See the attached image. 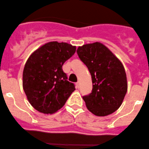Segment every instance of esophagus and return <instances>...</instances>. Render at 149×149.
I'll list each match as a JSON object with an SVG mask.
<instances>
[{
	"mask_svg": "<svg viewBox=\"0 0 149 149\" xmlns=\"http://www.w3.org/2000/svg\"><path fill=\"white\" fill-rule=\"evenodd\" d=\"M76 86H77V88H79V87H80V82L77 81V82L76 83Z\"/></svg>",
	"mask_w": 149,
	"mask_h": 149,
	"instance_id": "1",
	"label": "esophagus"
}]
</instances>
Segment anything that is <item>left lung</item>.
Instances as JSON below:
<instances>
[{"label":"left lung","instance_id":"1","mask_svg":"<svg viewBox=\"0 0 149 149\" xmlns=\"http://www.w3.org/2000/svg\"><path fill=\"white\" fill-rule=\"evenodd\" d=\"M77 53L92 76L91 93L83 96L87 108L98 116L113 113L120 107L127 91L123 65L100 42L79 46Z\"/></svg>","mask_w":149,"mask_h":149}]
</instances>
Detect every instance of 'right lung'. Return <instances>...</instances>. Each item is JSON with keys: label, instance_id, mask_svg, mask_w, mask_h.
I'll use <instances>...</instances> for the list:
<instances>
[{"label": "right lung", "instance_id": "right-lung-1", "mask_svg": "<svg viewBox=\"0 0 149 149\" xmlns=\"http://www.w3.org/2000/svg\"><path fill=\"white\" fill-rule=\"evenodd\" d=\"M76 46L57 42L45 44L29 57L23 70V89L28 100L40 112L53 113L64 105L75 90L62 70Z\"/></svg>", "mask_w": 149, "mask_h": 149}]
</instances>
